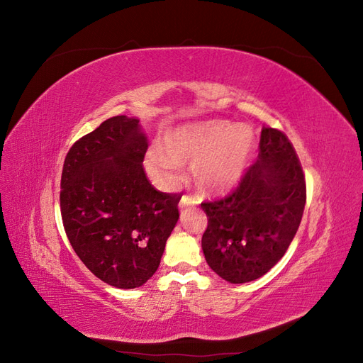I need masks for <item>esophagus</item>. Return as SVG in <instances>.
Listing matches in <instances>:
<instances>
[{"label":"esophagus","mask_w":363,"mask_h":363,"mask_svg":"<svg viewBox=\"0 0 363 363\" xmlns=\"http://www.w3.org/2000/svg\"><path fill=\"white\" fill-rule=\"evenodd\" d=\"M196 204V200L192 199V196H188L184 195L182 201H180V208H184V207H189V206H195Z\"/></svg>","instance_id":"obj_1"}]
</instances>
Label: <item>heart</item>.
<instances>
[{
  "label": "heart",
  "mask_w": 363,
  "mask_h": 363,
  "mask_svg": "<svg viewBox=\"0 0 363 363\" xmlns=\"http://www.w3.org/2000/svg\"><path fill=\"white\" fill-rule=\"evenodd\" d=\"M256 148L255 131L247 124L213 121L169 130L162 148L152 145L145 168L167 189L180 183V164L189 163L192 179L203 194L223 195L235 189L245 175Z\"/></svg>",
  "instance_id": "obj_1"
}]
</instances>
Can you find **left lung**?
Returning <instances> with one entry per match:
<instances>
[{
  "instance_id": "obj_1",
  "label": "left lung",
  "mask_w": 363,
  "mask_h": 363,
  "mask_svg": "<svg viewBox=\"0 0 363 363\" xmlns=\"http://www.w3.org/2000/svg\"><path fill=\"white\" fill-rule=\"evenodd\" d=\"M259 147L238 189L201 204L208 218L201 239L207 265L235 284L265 276L284 256L306 204L304 174L286 135L263 127Z\"/></svg>"
}]
</instances>
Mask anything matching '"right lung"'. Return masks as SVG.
<instances>
[{
	"mask_svg": "<svg viewBox=\"0 0 363 363\" xmlns=\"http://www.w3.org/2000/svg\"><path fill=\"white\" fill-rule=\"evenodd\" d=\"M147 148L139 119L121 115L77 140L63 163L65 232L86 268L119 289L152 277L180 216L182 195L147 179Z\"/></svg>",
	"mask_w": 363,
	"mask_h": 363,
	"instance_id": "obj_1",
	"label": "right lung"
}]
</instances>
